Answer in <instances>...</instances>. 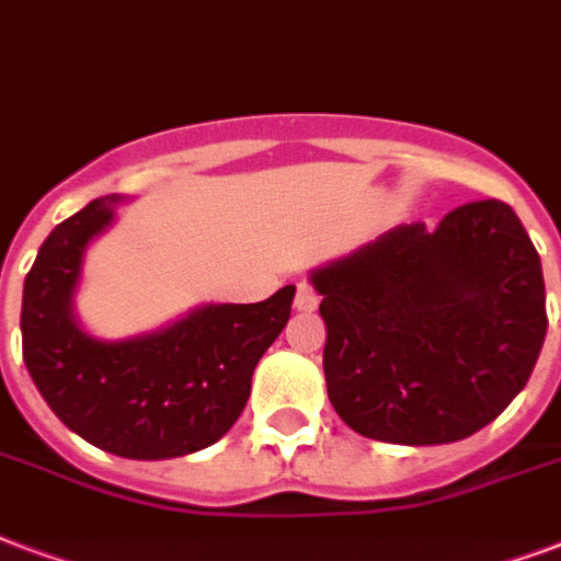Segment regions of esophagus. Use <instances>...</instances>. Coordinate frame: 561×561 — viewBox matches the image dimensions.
<instances>
[{"instance_id":"esophagus-1","label":"esophagus","mask_w":561,"mask_h":561,"mask_svg":"<svg viewBox=\"0 0 561 561\" xmlns=\"http://www.w3.org/2000/svg\"><path fill=\"white\" fill-rule=\"evenodd\" d=\"M318 290L311 288L309 282H299L297 285V297H294V306H297V311H314L318 309Z\"/></svg>"}]
</instances>
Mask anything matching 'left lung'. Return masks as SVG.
<instances>
[{
    "label": "left lung",
    "mask_w": 561,
    "mask_h": 561,
    "mask_svg": "<svg viewBox=\"0 0 561 561\" xmlns=\"http://www.w3.org/2000/svg\"><path fill=\"white\" fill-rule=\"evenodd\" d=\"M329 403L365 438L450 444L527 385L547 335L541 259L500 199L397 226L311 273Z\"/></svg>",
    "instance_id": "left-lung-1"
}]
</instances>
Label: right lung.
Listing matches in <instances>:
<instances>
[{"label": "right lung", "instance_id": "obj_1", "mask_svg": "<svg viewBox=\"0 0 561 561\" xmlns=\"http://www.w3.org/2000/svg\"><path fill=\"white\" fill-rule=\"evenodd\" d=\"M119 196L93 199L43 241L23 288V358L64 426L123 459L211 447L241 417L252 370L290 318L294 285L264 302L203 306L156 335L96 341L72 320L81 255Z\"/></svg>", "mask_w": 561, "mask_h": 561}]
</instances>
